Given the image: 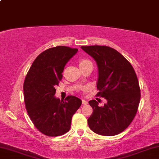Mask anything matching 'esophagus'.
Here are the masks:
<instances>
[{"instance_id":"34e87169","label":"esophagus","mask_w":159,"mask_h":159,"mask_svg":"<svg viewBox=\"0 0 159 159\" xmlns=\"http://www.w3.org/2000/svg\"><path fill=\"white\" fill-rule=\"evenodd\" d=\"M88 101H86V100H85V99H82V104H88Z\"/></svg>"}]
</instances>
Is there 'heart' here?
I'll return each mask as SVG.
<instances>
[{
  "label": "heart",
  "instance_id": "1",
  "mask_svg": "<svg viewBox=\"0 0 159 159\" xmlns=\"http://www.w3.org/2000/svg\"><path fill=\"white\" fill-rule=\"evenodd\" d=\"M90 62L89 61L87 60H81L80 61H79V65H81V64H85V63H88Z\"/></svg>",
  "mask_w": 159,
  "mask_h": 159
}]
</instances>
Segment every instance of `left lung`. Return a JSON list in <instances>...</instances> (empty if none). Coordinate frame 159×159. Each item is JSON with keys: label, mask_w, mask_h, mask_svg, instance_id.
<instances>
[{"label": "left lung", "mask_w": 159, "mask_h": 159, "mask_svg": "<svg viewBox=\"0 0 159 159\" xmlns=\"http://www.w3.org/2000/svg\"><path fill=\"white\" fill-rule=\"evenodd\" d=\"M96 61L98 68V96L107 103L99 107L95 99L88 102L93 112L88 119L94 133L113 136L127 128L138 111L140 100L139 82L130 63L114 48L104 45L80 47Z\"/></svg>", "instance_id": "8db88e82"}]
</instances>
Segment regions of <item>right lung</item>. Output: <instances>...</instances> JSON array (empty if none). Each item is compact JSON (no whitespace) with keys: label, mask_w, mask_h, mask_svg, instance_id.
<instances>
[{"label":"right lung","mask_w":159,"mask_h":159,"mask_svg":"<svg viewBox=\"0 0 159 159\" xmlns=\"http://www.w3.org/2000/svg\"><path fill=\"white\" fill-rule=\"evenodd\" d=\"M77 52V48L66 46L49 48L36 58L25 78L26 109L35 127L45 135L67 133L72 116L81 105V99L75 96H68L64 102L55 96L64 66Z\"/></svg>","instance_id":"obj_1"}]
</instances>
